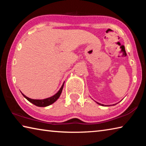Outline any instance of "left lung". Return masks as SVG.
I'll use <instances>...</instances> for the list:
<instances>
[{"instance_id":"8db88e82","label":"left lung","mask_w":146,"mask_h":146,"mask_svg":"<svg viewBox=\"0 0 146 146\" xmlns=\"http://www.w3.org/2000/svg\"><path fill=\"white\" fill-rule=\"evenodd\" d=\"M98 103V102H97ZM98 104H100V105H102V106H104V105H103V104H99V103H98Z\"/></svg>"}]
</instances>
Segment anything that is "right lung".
I'll list each match as a JSON object with an SVG mask.
<instances>
[{
	"label": "right lung",
	"mask_w": 146,
	"mask_h": 146,
	"mask_svg": "<svg viewBox=\"0 0 146 146\" xmlns=\"http://www.w3.org/2000/svg\"><path fill=\"white\" fill-rule=\"evenodd\" d=\"M64 87V84L62 86L61 88L60 89L57 93H56L55 95H53V97H51L48 98H46V99H43V100H34V99H31V98H29L28 97H27L26 96H25L23 94V95L25 97L27 100H28L29 102H30L31 103L33 104L34 105H35L36 106H38V107H46V106H49L51 104H52L53 103H54L55 101L58 99L59 97L60 96V94L62 93V89Z\"/></svg>",
	"instance_id": "right-lung-1"
}]
</instances>
